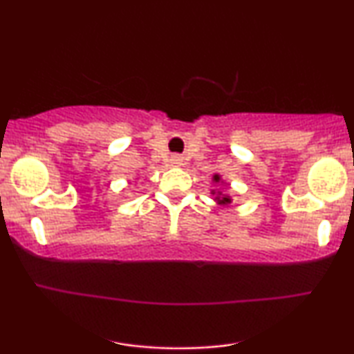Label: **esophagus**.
<instances>
[{
	"mask_svg": "<svg viewBox=\"0 0 354 354\" xmlns=\"http://www.w3.org/2000/svg\"><path fill=\"white\" fill-rule=\"evenodd\" d=\"M171 161H172V164H176V166H178V164L182 162V159L178 158V156H174V159H171Z\"/></svg>",
	"mask_w": 354,
	"mask_h": 354,
	"instance_id": "obj_1",
	"label": "esophagus"
}]
</instances>
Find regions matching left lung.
<instances>
[{
    "label": "left lung",
    "instance_id": "1",
    "mask_svg": "<svg viewBox=\"0 0 354 354\" xmlns=\"http://www.w3.org/2000/svg\"><path fill=\"white\" fill-rule=\"evenodd\" d=\"M214 180L219 182L221 177L219 176H214ZM217 201H219L221 205H229L232 200H230V196H217Z\"/></svg>",
    "mask_w": 354,
    "mask_h": 354
}]
</instances>
